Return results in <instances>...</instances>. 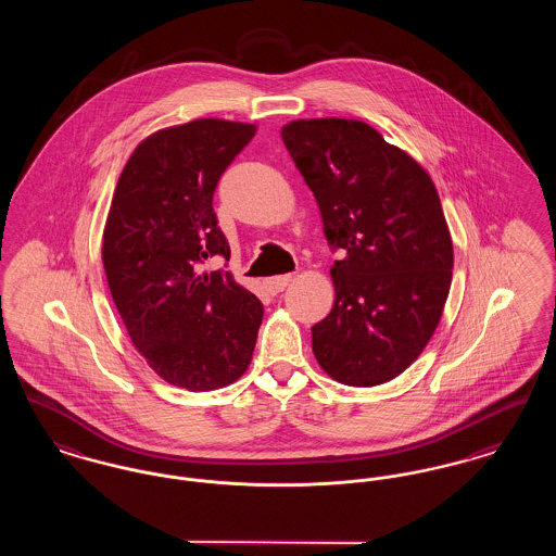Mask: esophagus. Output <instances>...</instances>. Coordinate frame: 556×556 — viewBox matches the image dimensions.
I'll return each mask as SVG.
<instances>
[{
    "label": "esophagus",
    "instance_id": "esophagus-1",
    "mask_svg": "<svg viewBox=\"0 0 556 556\" xmlns=\"http://www.w3.org/2000/svg\"><path fill=\"white\" fill-rule=\"evenodd\" d=\"M291 281V275H277V277H268L265 279V288L268 293H279L286 290Z\"/></svg>",
    "mask_w": 556,
    "mask_h": 556
}]
</instances>
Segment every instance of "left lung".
I'll use <instances>...</instances> for the list:
<instances>
[{"label": "left lung", "mask_w": 556, "mask_h": 556, "mask_svg": "<svg viewBox=\"0 0 556 556\" xmlns=\"http://www.w3.org/2000/svg\"><path fill=\"white\" fill-rule=\"evenodd\" d=\"M281 137L325 238L344 250L333 308L313 327L318 365L352 388L386 383L424 352L448 298L454 250L438 189L363 121H291Z\"/></svg>", "instance_id": "left-lung-1"}]
</instances>
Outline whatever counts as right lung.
<instances>
[{
  "instance_id": "obj_1",
  "label": "right lung",
  "mask_w": 556,
  "mask_h": 556,
  "mask_svg": "<svg viewBox=\"0 0 556 556\" xmlns=\"http://www.w3.org/2000/svg\"><path fill=\"white\" fill-rule=\"evenodd\" d=\"M256 125L198 118L146 137L127 160L108 211L102 261L135 350L166 383L189 392L225 388L250 367L261 300L229 270L212 195Z\"/></svg>"
}]
</instances>
